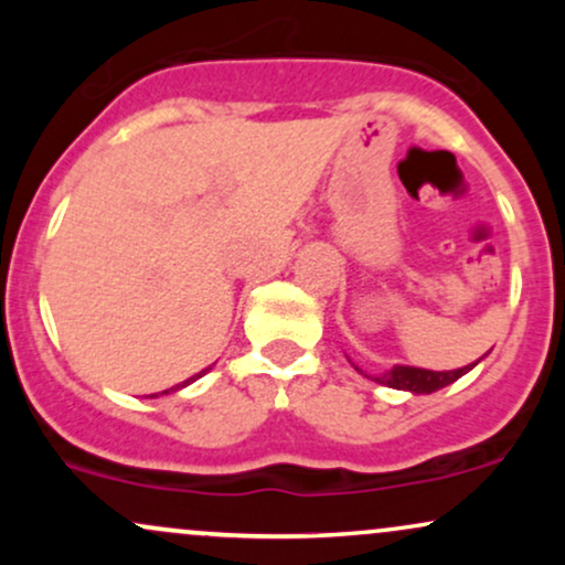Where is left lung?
<instances>
[{"label": "left lung", "mask_w": 565, "mask_h": 565, "mask_svg": "<svg viewBox=\"0 0 565 565\" xmlns=\"http://www.w3.org/2000/svg\"><path fill=\"white\" fill-rule=\"evenodd\" d=\"M476 364H478V361H476ZM476 364L454 369V372H430V369H417V366H393V369H387V372H382L372 380L380 382V385L395 387V391L436 393V391H440V387L451 385L454 380L462 377V374H468ZM355 369H359V366H355ZM359 372H361V369H359ZM361 374H364V372H361Z\"/></svg>", "instance_id": "1"}]
</instances>
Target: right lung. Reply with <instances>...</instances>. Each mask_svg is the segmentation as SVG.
Here are the masks:
<instances>
[{"mask_svg":"<svg viewBox=\"0 0 565 565\" xmlns=\"http://www.w3.org/2000/svg\"><path fill=\"white\" fill-rule=\"evenodd\" d=\"M188 382H191V380H188ZM188 382H185V385H188ZM185 385H183V387H185ZM178 387H180V385H178Z\"/></svg>","mask_w":565,"mask_h":565,"instance_id":"obj_1","label":"right lung"}]
</instances>
